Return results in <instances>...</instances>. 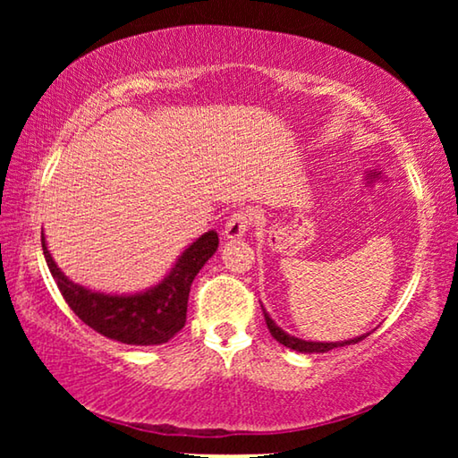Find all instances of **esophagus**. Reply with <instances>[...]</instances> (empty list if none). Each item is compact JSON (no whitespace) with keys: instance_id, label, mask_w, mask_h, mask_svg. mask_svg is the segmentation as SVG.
I'll list each match as a JSON object with an SVG mask.
<instances>
[{"instance_id":"obj_1","label":"esophagus","mask_w":458,"mask_h":458,"mask_svg":"<svg viewBox=\"0 0 458 458\" xmlns=\"http://www.w3.org/2000/svg\"><path fill=\"white\" fill-rule=\"evenodd\" d=\"M252 220H254V214L250 210H244V208L242 210H236L226 220V224H224V238L228 240L242 238L248 232V228H250Z\"/></svg>"}]
</instances>
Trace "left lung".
Segmentation results:
<instances>
[{
    "mask_svg": "<svg viewBox=\"0 0 458 458\" xmlns=\"http://www.w3.org/2000/svg\"><path fill=\"white\" fill-rule=\"evenodd\" d=\"M265 311V309H262ZM265 321H267V327L270 331V335H273L278 344H283L284 347H291L294 352H301V353H325V352H331L335 350V347H344V345H352V344H358V341L366 339L369 333L366 335H360V337H353V339H347V341H335V344H325V341H305V339H299V337H293L289 333H284L278 325L270 319V315L265 311Z\"/></svg>",
    "mask_w": 458,
    "mask_h": 458,
    "instance_id": "8db88e82",
    "label": "left lung"
}]
</instances>
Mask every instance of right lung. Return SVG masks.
Wrapping results in <instances>:
<instances>
[{"mask_svg":"<svg viewBox=\"0 0 458 458\" xmlns=\"http://www.w3.org/2000/svg\"><path fill=\"white\" fill-rule=\"evenodd\" d=\"M218 248V234L208 230L191 242L159 284L135 294H106L72 283L52 260L42 234V250L62 297L82 323L100 335L127 345L167 344L185 325L190 289L196 275Z\"/></svg>","mask_w":458,"mask_h":458,"instance_id":"add662e5","label":"right lung"}]
</instances>
